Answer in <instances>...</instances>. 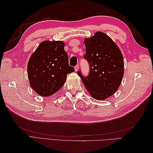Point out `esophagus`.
Instances as JSON below:
<instances>
[{"mask_svg": "<svg viewBox=\"0 0 153 153\" xmlns=\"http://www.w3.org/2000/svg\"><path fill=\"white\" fill-rule=\"evenodd\" d=\"M75 71H77V70H78V69H79V65H76V66H75Z\"/></svg>", "mask_w": 153, "mask_h": 153, "instance_id": "obj_1", "label": "esophagus"}]
</instances>
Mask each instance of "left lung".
<instances>
[{"mask_svg":"<svg viewBox=\"0 0 153 153\" xmlns=\"http://www.w3.org/2000/svg\"><path fill=\"white\" fill-rule=\"evenodd\" d=\"M86 53L84 58L89 64L87 77L77 72L87 91L93 99L103 100L115 93L124 73L121 51L112 39L101 31L84 40Z\"/></svg>","mask_w":153,"mask_h":153,"instance_id":"left-lung-1","label":"left lung"}]
</instances>
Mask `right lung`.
<instances>
[{"label": "right lung", "instance_id": "add662e5", "mask_svg": "<svg viewBox=\"0 0 153 153\" xmlns=\"http://www.w3.org/2000/svg\"><path fill=\"white\" fill-rule=\"evenodd\" d=\"M61 41H44L28 61L30 86L38 95L48 97L62 88L68 74L75 71L69 66L68 56Z\"/></svg>", "mask_w": 153, "mask_h": 153}]
</instances>
